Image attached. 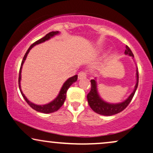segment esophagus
<instances>
[{
	"label": "esophagus",
	"instance_id": "esophagus-1",
	"mask_svg": "<svg viewBox=\"0 0 153 153\" xmlns=\"http://www.w3.org/2000/svg\"><path fill=\"white\" fill-rule=\"evenodd\" d=\"M87 77V73L85 71H81L78 73V79H83Z\"/></svg>",
	"mask_w": 153,
	"mask_h": 153
}]
</instances>
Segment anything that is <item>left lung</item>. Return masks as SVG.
Listing matches in <instances>:
<instances>
[{"label":"left lung","instance_id":"8db88e82","mask_svg":"<svg viewBox=\"0 0 153 153\" xmlns=\"http://www.w3.org/2000/svg\"><path fill=\"white\" fill-rule=\"evenodd\" d=\"M125 54H129V56H131L132 57H134V54H133L131 50L128 46H126ZM138 81L139 73L137 70V83L135 85L134 91L131 93V94L129 96V98L126 101H124V102L117 103V104H111V103L105 102L104 101H103L100 98L99 95L98 94L96 80H91V88L90 92L87 95V99L89 106H90V107L92 108V110L94 111L101 115L111 116L116 114H118L119 112L122 111L124 109H125L128 105L129 104V103L131 102V99H132L133 96H134L135 94V91H136L137 88Z\"/></svg>","mask_w":153,"mask_h":153}]
</instances>
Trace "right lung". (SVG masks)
Returning <instances> with one entry per match:
<instances>
[{
	"mask_svg": "<svg viewBox=\"0 0 153 153\" xmlns=\"http://www.w3.org/2000/svg\"><path fill=\"white\" fill-rule=\"evenodd\" d=\"M59 33L58 31H51V32L48 33L47 35H45L44 37H42V39H40L37 40L36 42H35L34 43H33L32 45H31L30 47H29V49H28V50L26 51L25 55H24V58H23V60L22 62V65H21V68H20V71H19V89H20V91H21V94H22V96L24 97V99H25V101H26V103H28V104L30 106L31 108H33V109L36 110V111H39V112H42V113H44V114H50V113H52V112H54L56 111H57L59 109V108H60L61 106H62L63 103L65 102V100L66 99V94H67V91H68V88H69L70 86L72 85V84L73 83V82H75L77 80H78V75H75L74 76L71 77V78H70L69 79H68V80H66V82H65L64 84H63L62 88H61L60 91H59V94L58 96H57V97L54 100V101H52V102H50V103H48V104H45V105H36L34 104V103L30 102V101H29L27 99H26V97L25 96H24V94H23L22 89H21V85H20V81H21V77H22V74H21V73H22V65L23 64H24V61H25V59L26 58V57H27V54L29 53V52L30 51V50L31 48H32L33 47L35 46L36 45H38V44H40L42 42H44L47 41V40L50 39L51 37H52V36H54V35L57 34Z\"/></svg>",
	"mask_w": 153,
	"mask_h": 153,
	"instance_id": "obj_1",
	"label": "right lung"
}]
</instances>
